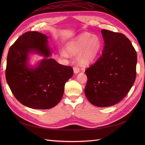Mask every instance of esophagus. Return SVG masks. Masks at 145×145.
Here are the masks:
<instances>
[{"label":"esophagus","instance_id":"obj_1","mask_svg":"<svg viewBox=\"0 0 145 145\" xmlns=\"http://www.w3.org/2000/svg\"><path fill=\"white\" fill-rule=\"evenodd\" d=\"M73 69H74V72L75 74H77L80 72V68L76 67V66H75V67H73Z\"/></svg>","mask_w":145,"mask_h":145}]
</instances>
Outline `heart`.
Instances as JSON below:
<instances>
[{
  "label": "heart",
  "instance_id": "heart-1",
  "mask_svg": "<svg viewBox=\"0 0 145 145\" xmlns=\"http://www.w3.org/2000/svg\"><path fill=\"white\" fill-rule=\"evenodd\" d=\"M102 47V42L95 35L85 33L80 34L66 46L65 50H61L60 55L67 57L70 55H77V60L80 65L86 66L95 59Z\"/></svg>",
  "mask_w": 145,
  "mask_h": 145
}]
</instances>
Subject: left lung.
<instances>
[{
	"mask_svg": "<svg viewBox=\"0 0 145 145\" xmlns=\"http://www.w3.org/2000/svg\"><path fill=\"white\" fill-rule=\"evenodd\" d=\"M101 33L105 46L97 60L85 70V93L91 103L108 107L120 102L133 86L137 56L124 34L106 29Z\"/></svg>",
	"mask_w": 145,
	"mask_h": 145,
	"instance_id": "left-lung-1",
	"label": "left lung"
}]
</instances>
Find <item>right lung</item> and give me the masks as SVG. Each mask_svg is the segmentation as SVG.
I'll return each mask as SVG.
<instances>
[{"mask_svg": "<svg viewBox=\"0 0 145 145\" xmlns=\"http://www.w3.org/2000/svg\"><path fill=\"white\" fill-rule=\"evenodd\" d=\"M30 52L45 59L35 69L27 65ZM51 54L47 36L37 31L24 33L10 46L7 56L6 79L12 93L28 108L47 109L54 107L62 98L65 84L73 75L70 66L49 59Z\"/></svg>", "mask_w": 145, "mask_h": 145, "instance_id": "obj_1", "label": "right lung"}]
</instances>
